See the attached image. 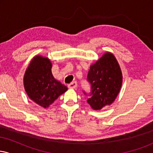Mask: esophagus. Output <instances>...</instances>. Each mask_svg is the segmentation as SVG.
Segmentation results:
<instances>
[{"label": "esophagus", "instance_id": "1", "mask_svg": "<svg viewBox=\"0 0 153 153\" xmlns=\"http://www.w3.org/2000/svg\"><path fill=\"white\" fill-rule=\"evenodd\" d=\"M77 85H78V84H77V82H72L71 83H70L69 85H68V88L71 89H74L75 88L77 87Z\"/></svg>", "mask_w": 153, "mask_h": 153}]
</instances>
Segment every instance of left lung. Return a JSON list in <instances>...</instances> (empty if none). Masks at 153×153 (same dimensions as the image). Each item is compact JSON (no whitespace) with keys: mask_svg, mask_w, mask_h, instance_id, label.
<instances>
[{"mask_svg":"<svg viewBox=\"0 0 153 153\" xmlns=\"http://www.w3.org/2000/svg\"><path fill=\"white\" fill-rule=\"evenodd\" d=\"M91 91L87 102L94 110H101L114 101L122 84V74L114 56L110 52L103 54L90 67L87 76Z\"/></svg>","mask_w":153,"mask_h":153,"instance_id":"left-lung-1","label":"left lung"}]
</instances>
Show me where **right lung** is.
<instances>
[{
	"label": "right lung",
	"instance_id": "right-lung-1",
	"mask_svg": "<svg viewBox=\"0 0 153 153\" xmlns=\"http://www.w3.org/2000/svg\"><path fill=\"white\" fill-rule=\"evenodd\" d=\"M52 63L47 57L36 56L28 67L24 78V88L29 97L39 106L47 108L68 90L54 78Z\"/></svg>",
	"mask_w": 153,
	"mask_h": 153
}]
</instances>
